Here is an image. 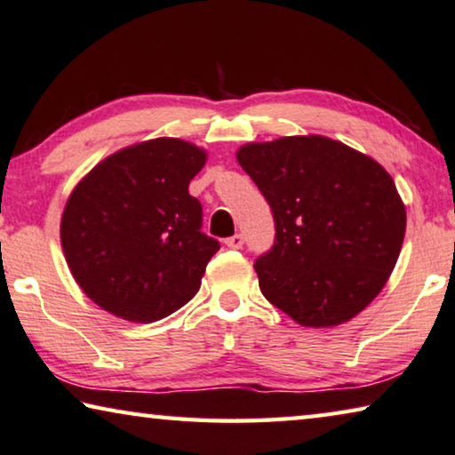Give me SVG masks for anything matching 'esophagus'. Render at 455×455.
Wrapping results in <instances>:
<instances>
[{
	"label": "esophagus",
	"mask_w": 455,
	"mask_h": 455,
	"mask_svg": "<svg viewBox=\"0 0 455 455\" xmlns=\"http://www.w3.org/2000/svg\"><path fill=\"white\" fill-rule=\"evenodd\" d=\"M226 245H228L229 250H240L242 245H243V235L242 234H234L232 237H228Z\"/></svg>",
	"instance_id": "obj_1"
}]
</instances>
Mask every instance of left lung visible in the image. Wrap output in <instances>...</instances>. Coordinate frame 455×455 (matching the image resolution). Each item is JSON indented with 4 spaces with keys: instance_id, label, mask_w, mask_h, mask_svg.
Segmentation results:
<instances>
[{
    "instance_id": "1",
    "label": "left lung",
    "mask_w": 455,
    "mask_h": 455,
    "mask_svg": "<svg viewBox=\"0 0 455 455\" xmlns=\"http://www.w3.org/2000/svg\"><path fill=\"white\" fill-rule=\"evenodd\" d=\"M237 161L276 228L274 245L254 262L262 294L315 329L359 315L381 292L405 237V207L391 175L318 135L250 143Z\"/></svg>"
}]
</instances>
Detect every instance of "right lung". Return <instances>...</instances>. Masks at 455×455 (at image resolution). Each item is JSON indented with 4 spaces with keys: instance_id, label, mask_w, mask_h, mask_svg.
Masks as SVG:
<instances>
[{
    "instance_id": "add662e5",
    "label": "right lung",
    "mask_w": 455,
    "mask_h": 455,
    "mask_svg": "<svg viewBox=\"0 0 455 455\" xmlns=\"http://www.w3.org/2000/svg\"><path fill=\"white\" fill-rule=\"evenodd\" d=\"M205 153L179 139L123 148L76 185L62 215L74 280L100 308L155 323L189 302L220 242L201 232L189 181Z\"/></svg>"
}]
</instances>
